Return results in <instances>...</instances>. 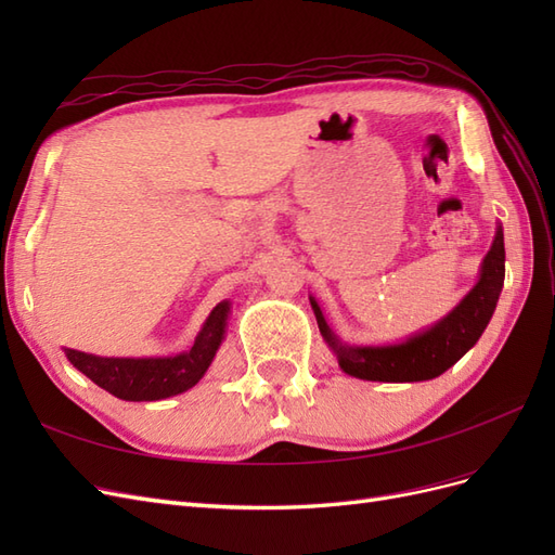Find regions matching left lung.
<instances>
[{
  "mask_svg": "<svg viewBox=\"0 0 555 555\" xmlns=\"http://www.w3.org/2000/svg\"><path fill=\"white\" fill-rule=\"evenodd\" d=\"M505 282V238L498 229L495 241L481 263V278L461 306L430 331L391 347H343L333 338L317 300L310 298L319 331L338 354L347 375L371 382H424L442 375L473 347L489 326Z\"/></svg>",
  "mask_w": 555,
  "mask_h": 555,
  "instance_id": "obj_1",
  "label": "left lung"
}]
</instances>
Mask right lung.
Masks as SVG:
<instances>
[{
	"instance_id": "right-lung-1",
	"label": "right lung",
	"mask_w": 555,
	"mask_h": 555,
	"mask_svg": "<svg viewBox=\"0 0 555 555\" xmlns=\"http://www.w3.org/2000/svg\"><path fill=\"white\" fill-rule=\"evenodd\" d=\"M229 304L217 306L190 351L171 359H102L64 349L78 371L122 400H162L192 389L204 377L224 338Z\"/></svg>"
}]
</instances>
